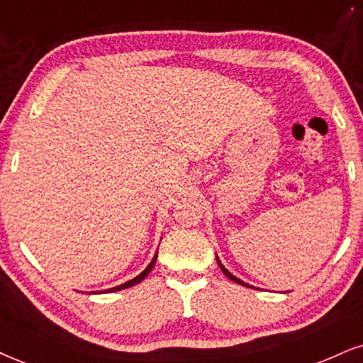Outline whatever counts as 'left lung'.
Wrapping results in <instances>:
<instances>
[{
  "label": "left lung",
  "mask_w": 363,
  "mask_h": 363,
  "mask_svg": "<svg viewBox=\"0 0 363 363\" xmlns=\"http://www.w3.org/2000/svg\"><path fill=\"white\" fill-rule=\"evenodd\" d=\"M217 262H218V267H220V269H222V272H223V274H225L227 277H229V279H230V281H234V283H237V284H242V286H245V288H252V286H249L247 283H244V281H240V279H239V277H235L234 274H230V272H229V271H227V269H225V267H223V264H222L220 261H218V257H217Z\"/></svg>",
  "instance_id": "obj_1"
}]
</instances>
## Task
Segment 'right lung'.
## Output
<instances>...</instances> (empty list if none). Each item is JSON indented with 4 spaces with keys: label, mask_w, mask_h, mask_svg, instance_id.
I'll return each instance as SVG.
<instances>
[{
    "label": "right lung",
    "mask_w": 363,
    "mask_h": 363,
    "mask_svg": "<svg viewBox=\"0 0 363 363\" xmlns=\"http://www.w3.org/2000/svg\"><path fill=\"white\" fill-rule=\"evenodd\" d=\"M155 262H156V256L153 257V261L150 262V266L146 267L145 271L141 272L140 276H136L134 277V279H131V281H128V283H124V284H121V286H116V288H111V289H106L104 293H113V291H121V289H126V288H131V286H134V284H138V283H141L143 279H145V277L150 274V271L153 269V266H155Z\"/></svg>",
    "instance_id": "obj_1"
}]
</instances>
